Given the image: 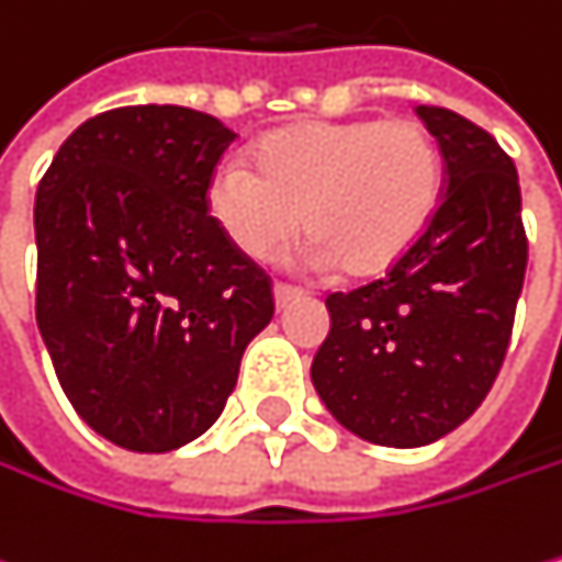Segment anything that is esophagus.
<instances>
[{
	"label": "esophagus",
	"mask_w": 562,
	"mask_h": 562,
	"mask_svg": "<svg viewBox=\"0 0 562 562\" xmlns=\"http://www.w3.org/2000/svg\"><path fill=\"white\" fill-rule=\"evenodd\" d=\"M272 293H276V306H279V310L290 306L293 300H303V296H306V290H300V286H293V283H276Z\"/></svg>",
	"instance_id": "34e87169"
}]
</instances>
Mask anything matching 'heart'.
<instances>
[{"label": "heart", "instance_id": "obj_1", "mask_svg": "<svg viewBox=\"0 0 562 562\" xmlns=\"http://www.w3.org/2000/svg\"><path fill=\"white\" fill-rule=\"evenodd\" d=\"M443 195V156L419 119L296 123L216 169L210 210L229 243L266 262L300 223L316 256L346 276H380L429 229Z\"/></svg>", "mask_w": 562, "mask_h": 562}]
</instances>
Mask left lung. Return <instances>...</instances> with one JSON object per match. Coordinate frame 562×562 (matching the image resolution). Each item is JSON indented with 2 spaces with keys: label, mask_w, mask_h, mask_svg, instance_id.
<instances>
[{
  "label": "left lung",
  "mask_w": 562,
  "mask_h": 562,
  "mask_svg": "<svg viewBox=\"0 0 562 562\" xmlns=\"http://www.w3.org/2000/svg\"><path fill=\"white\" fill-rule=\"evenodd\" d=\"M439 143L443 195L386 276L329 293L313 359L326 409L380 447H426L486 400L527 276L519 179L499 143L453 109L416 105Z\"/></svg>",
  "instance_id": "left-lung-1"
}]
</instances>
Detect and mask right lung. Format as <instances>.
Masks as SVG:
<instances>
[{
  "label": "right lung",
  "instance_id": "1",
  "mask_svg": "<svg viewBox=\"0 0 562 562\" xmlns=\"http://www.w3.org/2000/svg\"><path fill=\"white\" fill-rule=\"evenodd\" d=\"M236 133L186 105L99 112L35 192V323L72 409L109 443L169 453L223 413L276 313L210 186Z\"/></svg>",
  "mask_w": 562,
  "mask_h": 562
}]
</instances>
